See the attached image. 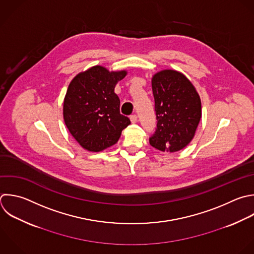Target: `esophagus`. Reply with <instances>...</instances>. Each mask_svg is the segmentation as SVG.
Returning <instances> with one entry per match:
<instances>
[{"instance_id":"34e87169","label":"esophagus","mask_w":254,"mask_h":254,"mask_svg":"<svg viewBox=\"0 0 254 254\" xmlns=\"http://www.w3.org/2000/svg\"><path fill=\"white\" fill-rule=\"evenodd\" d=\"M130 120H131L132 123H136V122L138 121V116H137L136 114H132V115L130 116Z\"/></svg>"}]
</instances>
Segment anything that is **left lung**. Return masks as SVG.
I'll return each mask as SVG.
<instances>
[{"label":"left lung","mask_w":254,"mask_h":254,"mask_svg":"<svg viewBox=\"0 0 254 254\" xmlns=\"http://www.w3.org/2000/svg\"><path fill=\"white\" fill-rule=\"evenodd\" d=\"M157 125L150 145L177 152L192 139L201 117L200 99L190 81L175 70H163L152 79Z\"/></svg>","instance_id":"obj_1"}]
</instances>
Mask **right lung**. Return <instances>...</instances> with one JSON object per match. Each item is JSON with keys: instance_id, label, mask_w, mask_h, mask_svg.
I'll list each match as a JSON object with an SVG mask.
<instances>
[{"instance_id": "1", "label": "right lung", "mask_w": 254, "mask_h": 254, "mask_svg": "<svg viewBox=\"0 0 254 254\" xmlns=\"http://www.w3.org/2000/svg\"><path fill=\"white\" fill-rule=\"evenodd\" d=\"M126 71L109 72L93 66L70 82L64 103V118L74 139L86 150L102 151L119 140L131 122L120 113L115 85Z\"/></svg>"}]
</instances>
